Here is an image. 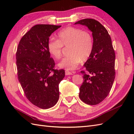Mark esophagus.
<instances>
[{"label": "esophagus", "instance_id": "1", "mask_svg": "<svg viewBox=\"0 0 134 134\" xmlns=\"http://www.w3.org/2000/svg\"><path fill=\"white\" fill-rule=\"evenodd\" d=\"M72 72L69 71H68V70L65 71V75H72Z\"/></svg>", "mask_w": 134, "mask_h": 134}]
</instances>
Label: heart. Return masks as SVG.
Returning a JSON list of instances; mask_svg holds the SVG:
<instances>
[{
	"mask_svg": "<svg viewBox=\"0 0 134 134\" xmlns=\"http://www.w3.org/2000/svg\"><path fill=\"white\" fill-rule=\"evenodd\" d=\"M58 40L50 38L47 43L49 53L55 59L62 58L63 46H68L69 54L60 62L58 66L68 70H74L81 61L86 62L93 50V40L90 32L80 28L68 27L58 32Z\"/></svg>",
	"mask_w": 134,
	"mask_h": 134,
	"instance_id": "b5f03b06",
	"label": "heart"
}]
</instances>
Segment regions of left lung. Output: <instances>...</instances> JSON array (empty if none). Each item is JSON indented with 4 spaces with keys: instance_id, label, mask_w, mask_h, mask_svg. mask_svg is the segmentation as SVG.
Returning a JSON list of instances; mask_svg holds the SVG:
<instances>
[{
    "instance_id": "1",
    "label": "left lung",
    "mask_w": 134,
    "mask_h": 134,
    "mask_svg": "<svg viewBox=\"0 0 134 134\" xmlns=\"http://www.w3.org/2000/svg\"><path fill=\"white\" fill-rule=\"evenodd\" d=\"M76 24L88 28L92 32L94 43L92 53L84 64L88 74L81 71L84 82L79 89V97L84 103L96 105L106 98L114 82L115 51L107 30L98 21L86 18Z\"/></svg>"
}]
</instances>
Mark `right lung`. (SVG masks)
<instances>
[{"mask_svg":"<svg viewBox=\"0 0 134 134\" xmlns=\"http://www.w3.org/2000/svg\"><path fill=\"white\" fill-rule=\"evenodd\" d=\"M61 26L37 25L24 35L16 52L19 82L27 98L42 109L54 106L59 98V84L65 70L55 69L47 49L49 37Z\"/></svg>","mask_w":134,"mask_h":134,"instance_id":"right-lung-1","label":"right lung"}]
</instances>
